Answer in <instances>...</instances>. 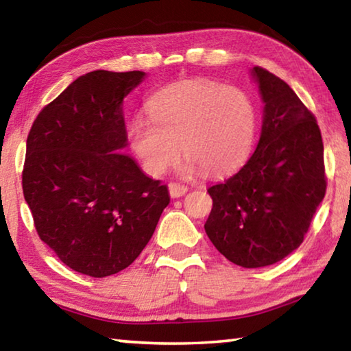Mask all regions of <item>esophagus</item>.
Instances as JSON below:
<instances>
[{
  "label": "esophagus",
  "mask_w": 351,
  "mask_h": 351,
  "mask_svg": "<svg viewBox=\"0 0 351 351\" xmlns=\"http://www.w3.org/2000/svg\"><path fill=\"white\" fill-rule=\"evenodd\" d=\"M169 192H170L171 198H180V197H182V195H186L187 186H184V184H180V182H170Z\"/></svg>",
  "instance_id": "34e87169"
}]
</instances>
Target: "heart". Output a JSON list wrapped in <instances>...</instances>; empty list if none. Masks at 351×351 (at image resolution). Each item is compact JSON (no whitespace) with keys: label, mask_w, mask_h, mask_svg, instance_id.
Here are the masks:
<instances>
[{"label":"heart","mask_w":351,"mask_h":351,"mask_svg":"<svg viewBox=\"0 0 351 351\" xmlns=\"http://www.w3.org/2000/svg\"><path fill=\"white\" fill-rule=\"evenodd\" d=\"M149 121L130 125V144L147 173L162 175L180 147L189 170L221 176L245 161L255 130V111L245 93L212 80H187L154 94Z\"/></svg>","instance_id":"heart-1"}]
</instances>
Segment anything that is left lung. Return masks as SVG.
I'll list each match as a JSON object with an SVG mask.
<instances>
[{"mask_svg": "<svg viewBox=\"0 0 351 351\" xmlns=\"http://www.w3.org/2000/svg\"><path fill=\"white\" fill-rule=\"evenodd\" d=\"M265 102L257 148L239 173L207 189L204 224L219 252L243 268L274 265L300 246L326 190L322 134L287 82L252 69Z\"/></svg>", "mask_w": 351, "mask_h": 351, "instance_id": "8db88e82", "label": "left lung"}]
</instances>
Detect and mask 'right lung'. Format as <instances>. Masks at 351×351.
<instances>
[{
	"label": "right lung",
	"mask_w": 351,
	"mask_h": 351,
	"mask_svg": "<svg viewBox=\"0 0 351 351\" xmlns=\"http://www.w3.org/2000/svg\"><path fill=\"white\" fill-rule=\"evenodd\" d=\"M142 71L80 75L38 112L27 136L23 193L37 234L64 265L106 277L150 241L169 189L144 175L127 145L122 100Z\"/></svg>",
	"instance_id": "right-lung-1"
}]
</instances>
